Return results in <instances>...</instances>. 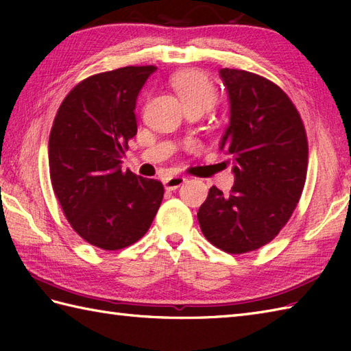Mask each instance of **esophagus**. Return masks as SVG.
<instances>
[{"label":"esophagus","instance_id":"1","mask_svg":"<svg viewBox=\"0 0 351 351\" xmlns=\"http://www.w3.org/2000/svg\"><path fill=\"white\" fill-rule=\"evenodd\" d=\"M187 181L184 176H167L166 180H164V187L166 190H176L180 189L181 185Z\"/></svg>","mask_w":351,"mask_h":351}]
</instances>
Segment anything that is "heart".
Here are the masks:
<instances>
[{
  "label": "heart",
  "mask_w": 351,
  "mask_h": 351,
  "mask_svg": "<svg viewBox=\"0 0 351 351\" xmlns=\"http://www.w3.org/2000/svg\"><path fill=\"white\" fill-rule=\"evenodd\" d=\"M171 87L180 96L185 110L199 108L206 111L217 102V90L205 73L197 71H184L171 78Z\"/></svg>",
  "instance_id": "1"
}]
</instances>
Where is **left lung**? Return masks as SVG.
<instances>
[{
	"mask_svg": "<svg viewBox=\"0 0 351 351\" xmlns=\"http://www.w3.org/2000/svg\"><path fill=\"white\" fill-rule=\"evenodd\" d=\"M219 73L230 108L220 151L232 156L235 182L229 195L213 185L197 220L208 241L235 255L270 243L289 220L306 180L308 140L280 87L252 72Z\"/></svg>",
	"mask_w": 351,
	"mask_h": 351,
	"instance_id": "left-lung-1",
	"label": "left lung"
}]
</instances>
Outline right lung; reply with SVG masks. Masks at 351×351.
<instances>
[{
  "instance_id": "obj_1",
  "label": "right lung",
  "mask_w": 351,
  "mask_h": 351,
  "mask_svg": "<svg viewBox=\"0 0 351 351\" xmlns=\"http://www.w3.org/2000/svg\"><path fill=\"white\" fill-rule=\"evenodd\" d=\"M155 71L126 66L86 78L66 96L51 128L52 189L73 230L104 250L138 241L164 196L160 181L122 170L137 134V96Z\"/></svg>"
}]
</instances>
